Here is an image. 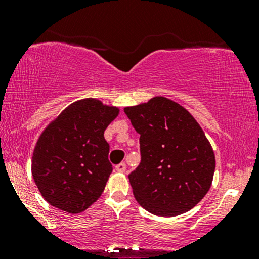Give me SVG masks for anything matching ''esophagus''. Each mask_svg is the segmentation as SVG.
<instances>
[{"label": "esophagus", "instance_id": "obj_1", "mask_svg": "<svg viewBox=\"0 0 259 259\" xmlns=\"http://www.w3.org/2000/svg\"><path fill=\"white\" fill-rule=\"evenodd\" d=\"M125 169H126L125 163H119V164L115 165V170L119 171V173H124V171H125Z\"/></svg>", "mask_w": 259, "mask_h": 259}]
</instances>
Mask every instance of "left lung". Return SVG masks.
Instances as JSON below:
<instances>
[{"instance_id": "8db88e82", "label": "left lung", "mask_w": 259, "mask_h": 259, "mask_svg": "<svg viewBox=\"0 0 259 259\" xmlns=\"http://www.w3.org/2000/svg\"><path fill=\"white\" fill-rule=\"evenodd\" d=\"M124 112L140 134L141 162L129 174L136 201L154 215L183 214L212 185L215 157L200 124L174 101L157 96Z\"/></svg>"}]
</instances>
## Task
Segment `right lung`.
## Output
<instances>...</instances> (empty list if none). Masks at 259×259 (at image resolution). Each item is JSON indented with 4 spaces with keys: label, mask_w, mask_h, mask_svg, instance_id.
Instances as JSON below:
<instances>
[{
    "label": "right lung",
    "mask_w": 259,
    "mask_h": 259,
    "mask_svg": "<svg viewBox=\"0 0 259 259\" xmlns=\"http://www.w3.org/2000/svg\"><path fill=\"white\" fill-rule=\"evenodd\" d=\"M118 114V107L100 100H79L41 133L31 174L51 206L76 214L99 200L113 170L103 134Z\"/></svg>",
    "instance_id": "right-lung-1"
}]
</instances>
